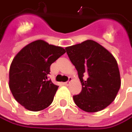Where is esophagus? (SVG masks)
I'll use <instances>...</instances> for the list:
<instances>
[{
  "label": "esophagus",
  "instance_id": "esophagus-1",
  "mask_svg": "<svg viewBox=\"0 0 132 132\" xmlns=\"http://www.w3.org/2000/svg\"><path fill=\"white\" fill-rule=\"evenodd\" d=\"M72 79L71 78V77H69V80H68V81H66V83H64V84H65L66 86H68V85H69V84L70 83V82L72 81Z\"/></svg>",
  "mask_w": 132,
  "mask_h": 132
}]
</instances>
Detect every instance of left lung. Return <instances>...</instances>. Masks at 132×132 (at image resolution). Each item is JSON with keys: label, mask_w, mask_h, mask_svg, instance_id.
<instances>
[{"label": "left lung", "mask_w": 132, "mask_h": 132, "mask_svg": "<svg viewBox=\"0 0 132 132\" xmlns=\"http://www.w3.org/2000/svg\"><path fill=\"white\" fill-rule=\"evenodd\" d=\"M77 69L82 91L73 96L75 104L86 112H97L110 105L120 88L118 63L103 46L92 40L66 48Z\"/></svg>", "instance_id": "8db88e82"}]
</instances>
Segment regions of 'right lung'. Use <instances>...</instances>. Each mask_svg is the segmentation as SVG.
Segmentation results:
<instances>
[{"mask_svg": "<svg viewBox=\"0 0 132 132\" xmlns=\"http://www.w3.org/2000/svg\"><path fill=\"white\" fill-rule=\"evenodd\" d=\"M65 52L62 47L38 40L17 54L9 69V89L21 106L32 112L50 106L58 88L48 79L50 66Z\"/></svg>", "mask_w": 132, "mask_h": 132, "instance_id": "obj_1", "label": "right lung"}]
</instances>
